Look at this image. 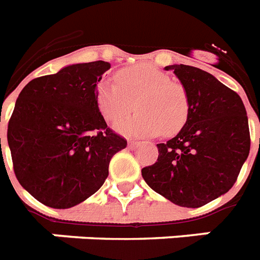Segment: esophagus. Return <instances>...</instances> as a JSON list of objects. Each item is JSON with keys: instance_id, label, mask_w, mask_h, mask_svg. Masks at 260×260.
I'll return each instance as SVG.
<instances>
[{"instance_id": "obj_1", "label": "esophagus", "mask_w": 260, "mask_h": 260, "mask_svg": "<svg viewBox=\"0 0 260 260\" xmlns=\"http://www.w3.org/2000/svg\"><path fill=\"white\" fill-rule=\"evenodd\" d=\"M140 144V141H136V140H129L128 141V145L129 147H137V145Z\"/></svg>"}]
</instances>
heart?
Segmentation results:
<instances>
[{
  "instance_id": "b5f03b06",
  "label": "heart",
  "mask_w": 260,
  "mask_h": 260,
  "mask_svg": "<svg viewBox=\"0 0 260 260\" xmlns=\"http://www.w3.org/2000/svg\"><path fill=\"white\" fill-rule=\"evenodd\" d=\"M97 107L108 123H119L134 109L137 113L117 125L121 134L155 136L178 134L187 123L189 97L180 82L147 64L131 65L103 81L96 89Z\"/></svg>"
}]
</instances>
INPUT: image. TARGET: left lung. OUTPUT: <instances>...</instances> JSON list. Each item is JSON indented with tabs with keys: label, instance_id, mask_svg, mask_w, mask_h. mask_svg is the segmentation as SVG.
<instances>
[{
	"label": "left lung",
	"instance_id": "8db88e82",
	"mask_svg": "<svg viewBox=\"0 0 260 260\" xmlns=\"http://www.w3.org/2000/svg\"><path fill=\"white\" fill-rule=\"evenodd\" d=\"M166 69L188 93V119L176 136L157 144V161L141 175L172 203L198 208L235 184L250 153L247 112L239 94L208 72L183 64Z\"/></svg>",
	"mask_w": 260,
	"mask_h": 260
}]
</instances>
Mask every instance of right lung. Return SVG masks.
Instances as JSON below:
<instances>
[{"instance_id": "1", "label": "right lung", "mask_w": 260, "mask_h": 260, "mask_svg": "<svg viewBox=\"0 0 260 260\" xmlns=\"http://www.w3.org/2000/svg\"><path fill=\"white\" fill-rule=\"evenodd\" d=\"M111 68L93 61L33 79L18 94L8 124L17 180L40 203L77 206L104 184L112 156L126 140L99 111L97 82Z\"/></svg>"}]
</instances>
